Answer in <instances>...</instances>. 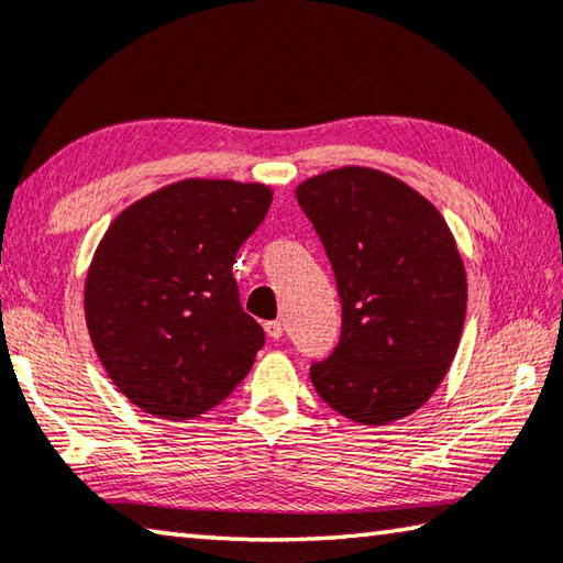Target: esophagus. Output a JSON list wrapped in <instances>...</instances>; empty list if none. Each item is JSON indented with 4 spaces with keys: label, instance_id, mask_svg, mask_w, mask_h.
I'll return each instance as SVG.
<instances>
[{
    "label": "esophagus",
    "instance_id": "34e87169",
    "mask_svg": "<svg viewBox=\"0 0 563 563\" xmlns=\"http://www.w3.org/2000/svg\"><path fill=\"white\" fill-rule=\"evenodd\" d=\"M283 330H285V322H280V320L265 322V332H268V338H273V340H280Z\"/></svg>",
    "mask_w": 563,
    "mask_h": 563
}]
</instances>
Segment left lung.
<instances>
[{
    "mask_svg": "<svg viewBox=\"0 0 563 563\" xmlns=\"http://www.w3.org/2000/svg\"><path fill=\"white\" fill-rule=\"evenodd\" d=\"M342 305L340 342L312 362L316 393L352 422L387 424L434 395L460 345L466 275L440 211L412 186L345 166L302 180Z\"/></svg>",
    "mask_w": 563,
    "mask_h": 563,
    "instance_id": "obj_1",
    "label": "left lung"
}]
</instances>
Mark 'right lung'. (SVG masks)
<instances>
[{
    "label": "right lung",
    "mask_w": 563,
    "mask_h": 563,
    "mask_svg": "<svg viewBox=\"0 0 563 563\" xmlns=\"http://www.w3.org/2000/svg\"><path fill=\"white\" fill-rule=\"evenodd\" d=\"M271 201L263 184L186 178L129 206L101 238L87 328L111 383L144 412L203 415L253 367L265 332L241 308L233 263Z\"/></svg>",
    "instance_id": "obj_1"
}]
</instances>
